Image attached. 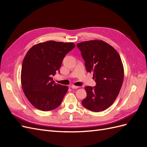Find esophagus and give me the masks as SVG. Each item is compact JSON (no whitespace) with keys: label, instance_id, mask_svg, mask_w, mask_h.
Returning <instances> with one entry per match:
<instances>
[{"label":"esophagus","instance_id":"34e87169","mask_svg":"<svg viewBox=\"0 0 147 147\" xmlns=\"http://www.w3.org/2000/svg\"><path fill=\"white\" fill-rule=\"evenodd\" d=\"M71 88H72V89H75V90H76V89L79 88V86H75V85H72V86H71Z\"/></svg>","mask_w":147,"mask_h":147}]
</instances>
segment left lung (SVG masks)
<instances>
[{
    "label": "left lung",
    "mask_w": 147,
    "mask_h": 147,
    "mask_svg": "<svg viewBox=\"0 0 147 147\" xmlns=\"http://www.w3.org/2000/svg\"><path fill=\"white\" fill-rule=\"evenodd\" d=\"M85 61L87 72L93 73L96 86H86V98L82 105L99 112L113 104L122 86L124 67L118 53L103 40H94L77 44Z\"/></svg>",
    "instance_id": "1"
}]
</instances>
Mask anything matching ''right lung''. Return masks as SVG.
Listing matches in <instances>:
<instances>
[{
  "label": "right lung",
  "instance_id": "right-lung-1",
  "mask_svg": "<svg viewBox=\"0 0 147 147\" xmlns=\"http://www.w3.org/2000/svg\"><path fill=\"white\" fill-rule=\"evenodd\" d=\"M75 47L72 42L50 40L36 44L26 53L22 64L21 86L35 108L48 112L61 105L69 87L56 84L51 77L59 70L67 53Z\"/></svg>",
  "mask_w": 147,
  "mask_h": 147
}]
</instances>
